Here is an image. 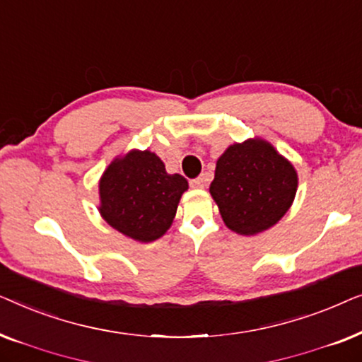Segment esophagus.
Returning <instances> with one entry per match:
<instances>
[{"mask_svg":"<svg viewBox=\"0 0 362 362\" xmlns=\"http://www.w3.org/2000/svg\"><path fill=\"white\" fill-rule=\"evenodd\" d=\"M206 185V176H199L196 180H191V187L192 189H202Z\"/></svg>","mask_w":362,"mask_h":362,"instance_id":"esophagus-1","label":"esophagus"}]
</instances>
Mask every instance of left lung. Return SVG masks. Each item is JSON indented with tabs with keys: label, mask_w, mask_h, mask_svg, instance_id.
I'll return each mask as SVG.
<instances>
[{
	"label": "left lung",
	"mask_w": 362,
	"mask_h": 362,
	"mask_svg": "<svg viewBox=\"0 0 362 362\" xmlns=\"http://www.w3.org/2000/svg\"><path fill=\"white\" fill-rule=\"evenodd\" d=\"M296 187L295 166L272 143L255 136L222 153L209 192L232 232L257 235L286 214Z\"/></svg>",
	"instance_id": "left-lung-1"
}]
</instances>
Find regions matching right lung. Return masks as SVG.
<instances>
[{
    "label": "right lung",
    "instance_id": "add662e5",
    "mask_svg": "<svg viewBox=\"0 0 362 362\" xmlns=\"http://www.w3.org/2000/svg\"><path fill=\"white\" fill-rule=\"evenodd\" d=\"M187 187L186 177L170 175L156 153L130 150L103 171L98 212L120 234L148 244L170 229Z\"/></svg>",
    "mask_w": 362,
    "mask_h": 362
}]
</instances>
